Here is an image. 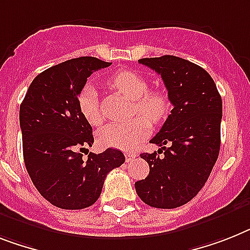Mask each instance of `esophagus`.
<instances>
[{"mask_svg": "<svg viewBox=\"0 0 250 250\" xmlns=\"http://www.w3.org/2000/svg\"><path fill=\"white\" fill-rule=\"evenodd\" d=\"M137 153L135 152H126L125 153V158H126V162H130V161H133L135 158Z\"/></svg>", "mask_w": 250, "mask_h": 250, "instance_id": "esophagus-1", "label": "esophagus"}]
</instances>
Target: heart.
Here are the masks:
<instances>
[{"mask_svg": "<svg viewBox=\"0 0 250 250\" xmlns=\"http://www.w3.org/2000/svg\"><path fill=\"white\" fill-rule=\"evenodd\" d=\"M113 89L134 101V112L147 117L138 116L124 124H108L98 131V140L104 147L130 150L147 137L150 131V123L158 124L166 119L170 111V100L164 89H148L147 80L131 70H121L108 80ZM78 108L82 116L92 126L102 121L98 107L97 90L85 85L78 96Z\"/></svg>", "mask_w": 250, "mask_h": 250, "instance_id": "obj_1", "label": "heart"}]
</instances>
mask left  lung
Wrapping results in <instances>:
<instances>
[{
  "instance_id": "1",
  "label": "left lung",
  "mask_w": 250,
  "mask_h": 250,
  "mask_svg": "<svg viewBox=\"0 0 250 250\" xmlns=\"http://www.w3.org/2000/svg\"><path fill=\"white\" fill-rule=\"evenodd\" d=\"M139 63L160 74L174 107L150 139L160 149L140 154L149 174L135 183V190L150 207H180L199 193L217 161L221 96L211 75L188 60L166 55L140 59Z\"/></svg>"
}]
</instances>
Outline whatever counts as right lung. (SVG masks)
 Masks as SVG:
<instances>
[{
  "instance_id": "obj_1",
  "label": "right lung",
  "mask_w": 250,
  "mask_h": 250,
  "mask_svg": "<svg viewBox=\"0 0 250 250\" xmlns=\"http://www.w3.org/2000/svg\"><path fill=\"white\" fill-rule=\"evenodd\" d=\"M110 65L85 56L52 66L34 78L20 104L26 171L41 195L62 209L92 206L107 174L125 162L123 152L112 148L83 157L94 138L78 96L94 71Z\"/></svg>"
}]
</instances>
